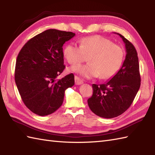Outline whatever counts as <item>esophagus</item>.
I'll list each match as a JSON object with an SVG mask.
<instances>
[{
	"mask_svg": "<svg viewBox=\"0 0 155 155\" xmlns=\"http://www.w3.org/2000/svg\"><path fill=\"white\" fill-rule=\"evenodd\" d=\"M74 79H75V84L77 85H80V84H82L83 83V81H82L81 78H78L77 76H75Z\"/></svg>",
	"mask_w": 155,
	"mask_h": 155,
	"instance_id": "34e87169",
	"label": "esophagus"
}]
</instances>
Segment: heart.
I'll list each match as a JSON object with an SVG mask.
<instances>
[{
  "instance_id": "obj_1",
  "label": "heart",
  "mask_w": 155,
  "mask_h": 155,
  "mask_svg": "<svg viewBox=\"0 0 155 155\" xmlns=\"http://www.w3.org/2000/svg\"><path fill=\"white\" fill-rule=\"evenodd\" d=\"M80 46L71 42L64 49V56L69 64H77L89 56L88 64L77 65L71 71L86 78H112L119 71L124 61V51L109 39L100 35L91 36L79 40Z\"/></svg>"
}]
</instances>
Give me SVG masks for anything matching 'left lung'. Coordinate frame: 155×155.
Segmentation results:
<instances>
[{
    "label": "left lung",
    "instance_id": "8db88e82",
    "mask_svg": "<svg viewBox=\"0 0 155 155\" xmlns=\"http://www.w3.org/2000/svg\"><path fill=\"white\" fill-rule=\"evenodd\" d=\"M116 33V32H115ZM126 57L120 69L107 83L93 84V96L88 99L92 112L97 116L112 118L126 111L132 104L140 86L139 63L133 45L120 34Z\"/></svg>",
    "mask_w": 155,
    "mask_h": 155
}]
</instances>
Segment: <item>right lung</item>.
I'll use <instances>...</instances> for the list:
<instances>
[{
  "label": "right lung",
  "mask_w": 155,
  "mask_h": 155,
  "mask_svg": "<svg viewBox=\"0 0 155 155\" xmlns=\"http://www.w3.org/2000/svg\"><path fill=\"white\" fill-rule=\"evenodd\" d=\"M74 36L72 32L48 29L30 39L18 54L16 87L26 107L39 116L59 108L66 89L74 84L72 73L56 81L65 68L62 46Z\"/></svg>",
  "instance_id": "add662e5"
}]
</instances>
